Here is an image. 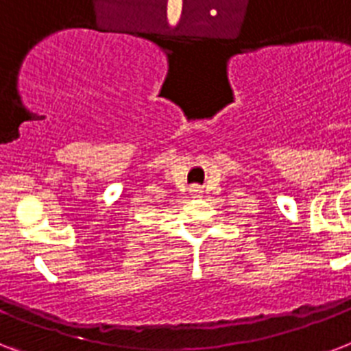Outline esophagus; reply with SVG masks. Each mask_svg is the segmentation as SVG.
<instances>
[{"label": "esophagus", "instance_id": "esophagus-1", "mask_svg": "<svg viewBox=\"0 0 351 351\" xmlns=\"http://www.w3.org/2000/svg\"><path fill=\"white\" fill-rule=\"evenodd\" d=\"M191 191H200V189H197V187H195V189H191Z\"/></svg>", "mask_w": 351, "mask_h": 351}]
</instances>
